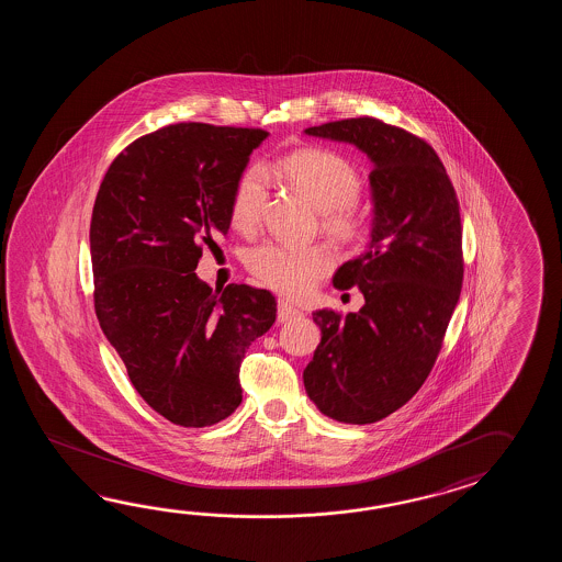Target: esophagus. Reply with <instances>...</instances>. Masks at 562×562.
I'll use <instances>...</instances> for the list:
<instances>
[{
	"label": "esophagus",
	"mask_w": 562,
	"mask_h": 562,
	"mask_svg": "<svg viewBox=\"0 0 562 562\" xmlns=\"http://www.w3.org/2000/svg\"><path fill=\"white\" fill-rule=\"evenodd\" d=\"M299 315H301V311L297 307H293L285 299H279V303H277V319L279 322H291V319H295Z\"/></svg>",
	"instance_id": "34e87169"
}]
</instances>
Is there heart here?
Instances as JSON below:
<instances>
[{"label":"heart","mask_w":562,"mask_h":562,"mask_svg":"<svg viewBox=\"0 0 562 562\" xmlns=\"http://www.w3.org/2000/svg\"><path fill=\"white\" fill-rule=\"evenodd\" d=\"M279 172L322 213L323 225L337 239L353 240L366 228V215L356 203L359 172L344 156L325 148H303L279 160ZM267 201V179L261 168H249L240 177L233 201L231 223L239 231L259 225ZM249 269L265 285L301 297L334 267V252L325 245L291 247L263 243L247 257Z\"/></svg>","instance_id":"heart-1"}]
</instances>
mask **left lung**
Wrapping results in <instances>:
<instances>
[{
    "mask_svg": "<svg viewBox=\"0 0 562 562\" xmlns=\"http://www.w3.org/2000/svg\"><path fill=\"white\" fill-rule=\"evenodd\" d=\"M370 158L371 227L366 251L341 265L334 286H358V313H313L322 341L303 371L327 418L373 424L404 406L434 368L464 279L454 187L430 144L375 119L311 126Z\"/></svg>",
    "mask_w": 562,
    "mask_h": 562,
    "instance_id": "left-lung-1",
    "label": "left lung"
}]
</instances>
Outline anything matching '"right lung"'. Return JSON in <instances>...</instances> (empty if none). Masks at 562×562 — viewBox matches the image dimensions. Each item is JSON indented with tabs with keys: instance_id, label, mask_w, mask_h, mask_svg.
Instances as JSON below:
<instances>
[{
	"instance_id": "right-lung-1",
	"label": "right lung",
	"mask_w": 562,
	"mask_h": 562,
	"mask_svg": "<svg viewBox=\"0 0 562 562\" xmlns=\"http://www.w3.org/2000/svg\"><path fill=\"white\" fill-rule=\"evenodd\" d=\"M267 132L182 122L116 156L90 223L95 317L144 402L182 428L228 418L247 349L277 301L249 285L211 289L194 273L231 227V201Z\"/></svg>"
}]
</instances>
